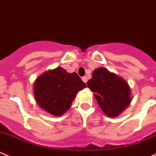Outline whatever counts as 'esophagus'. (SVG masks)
Wrapping results in <instances>:
<instances>
[{
    "mask_svg": "<svg viewBox=\"0 0 156 156\" xmlns=\"http://www.w3.org/2000/svg\"><path fill=\"white\" fill-rule=\"evenodd\" d=\"M82 80L83 81V82L85 83H87V76H83L82 78Z\"/></svg>",
    "mask_w": 156,
    "mask_h": 156,
    "instance_id": "esophagus-1",
    "label": "esophagus"
}]
</instances>
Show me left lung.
Masks as SVG:
<instances>
[{
  "label": "left lung",
  "instance_id": "1",
  "mask_svg": "<svg viewBox=\"0 0 156 156\" xmlns=\"http://www.w3.org/2000/svg\"><path fill=\"white\" fill-rule=\"evenodd\" d=\"M87 86L94 93L100 109L109 117L118 116L132 101L126 81L106 68L95 69Z\"/></svg>",
  "mask_w": 156,
  "mask_h": 156
}]
</instances>
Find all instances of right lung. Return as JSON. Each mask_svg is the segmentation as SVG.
<instances>
[{"mask_svg":"<svg viewBox=\"0 0 156 156\" xmlns=\"http://www.w3.org/2000/svg\"><path fill=\"white\" fill-rule=\"evenodd\" d=\"M87 87L76 73L58 66L41 74L34 85L35 100L53 115H61L69 109L76 95Z\"/></svg>","mask_w":156,"mask_h":156,"instance_id":"obj_1","label":"right lung"}]
</instances>
